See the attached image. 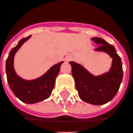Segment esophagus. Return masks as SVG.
<instances>
[{
	"mask_svg": "<svg viewBox=\"0 0 133 133\" xmlns=\"http://www.w3.org/2000/svg\"><path fill=\"white\" fill-rule=\"evenodd\" d=\"M74 58V56L72 54H69L68 56H66V60L67 61H72V59Z\"/></svg>",
	"mask_w": 133,
	"mask_h": 133,
	"instance_id": "1",
	"label": "esophagus"
}]
</instances>
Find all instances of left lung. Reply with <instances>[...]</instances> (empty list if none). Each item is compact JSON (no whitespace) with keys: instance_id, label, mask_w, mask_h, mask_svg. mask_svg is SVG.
I'll list each match as a JSON object with an SVG mask.
<instances>
[{"instance_id":"8db88e82","label":"left lung","mask_w":133,"mask_h":133,"mask_svg":"<svg viewBox=\"0 0 133 133\" xmlns=\"http://www.w3.org/2000/svg\"><path fill=\"white\" fill-rule=\"evenodd\" d=\"M91 40L98 44L94 51L107 53L112 58L109 72L95 76L79 64L74 61L69 64L80 99L93 105H103L113 99L119 90L123 77L122 64L112 45L101 37H93Z\"/></svg>"}]
</instances>
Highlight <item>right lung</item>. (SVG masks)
I'll list each match as a JSON object with an SVG mask.
<instances>
[{
  "label": "right lung",
  "mask_w": 133,
  "mask_h": 133,
  "mask_svg": "<svg viewBox=\"0 0 133 133\" xmlns=\"http://www.w3.org/2000/svg\"><path fill=\"white\" fill-rule=\"evenodd\" d=\"M30 37L31 35L22 39L17 45L11 50L5 63V72L9 87L16 97L24 103L32 104L50 97L54 88L56 78L64 61L52 66L45 74L36 79L29 80L19 77L14 66V56L21 46Z\"/></svg>",
  "instance_id": "right-lung-1"
}]
</instances>
